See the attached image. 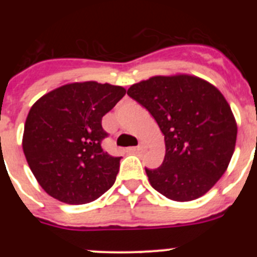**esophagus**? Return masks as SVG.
Returning <instances> with one entry per match:
<instances>
[{
	"label": "esophagus",
	"instance_id": "obj_1",
	"mask_svg": "<svg viewBox=\"0 0 257 257\" xmlns=\"http://www.w3.org/2000/svg\"><path fill=\"white\" fill-rule=\"evenodd\" d=\"M144 150L143 145H138V147H133V148H129V152L131 153H141Z\"/></svg>",
	"mask_w": 257,
	"mask_h": 257
}]
</instances>
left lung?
Here are the masks:
<instances>
[{
    "label": "left lung",
    "instance_id": "8db88e82",
    "mask_svg": "<svg viewBox=\"0 0 257 257\" xmlns=\"http://www.w3.org/2000/svg\"><path fill=\"white\" fill-rule=\"evenodd\" d=\"M126 93L164 134L163 164L145 169L150 185L174 201L208 193L226 172L236 144V120L221 92L199 77L174 74L142 80Z\"/></svg>",
    "mask_w": 257,
    "mask_h": 257
}]
</instances>
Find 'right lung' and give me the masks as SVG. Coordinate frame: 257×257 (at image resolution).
Here are the masks:
<instances>
[{
	"label": "right lung",
	"mask_w": 257,
	"mask_h": 257,
	"mask_svg": "<svg viewBox=\"0 0 257 257\" xmlns=\"http://www.w3.org/2000/svg\"><path fill=\"white\" fill-rule=\"evenodd\" d=\"M109 83L74 82L46 93L31 107L22 148L38 184L66 204H87L115 181L120 157L102 148V118L124 97Z\"/></svg>",
	"instance_id": "add662e5"
}]
</instances>
